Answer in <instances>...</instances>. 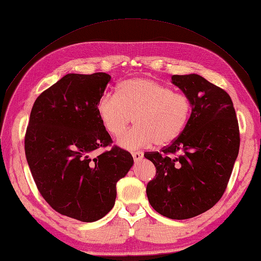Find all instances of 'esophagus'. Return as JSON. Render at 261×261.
<instances>
[{
    "instance_id": "1",
    "label": "esophagus",
    "mask_w": 261,
    "mask_h": 261,
    "mask_svg": "<svg viewBox=\"0 0 261 261\" xmlns=\"http://www.w3.org/2000/svg\"><path fill=\"white\" fill-rule=\"evenodd\" d=\"M132 156H133V158H134L135 162H139V161H142L144 154L142 151H134V152H132Z\"/></svg>"
}]
</instances>
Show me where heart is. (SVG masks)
Wrapping results in <instances>:
<instances>
[{
    "label": "heart",
    "mask_w": 261,
    "mask_h": 261,
    "mask_svg": "<svg viewBox=\"0 0 261 261\" xmlns=\"http://www.w3.org/2000/svg\"><path fill=\"white\" fill-rule=\"evenodd\" d=\"M192 112L190 99L174 93L167 85L151 79L124 82L117 94H104L97 101V113L105 129L118 136L131 121L136 126L119 136L117 143L127 150L156 144L168 145L185 128Z\"/></svg>",
    "instance_id": "b5f03b06"
}]
</instances>
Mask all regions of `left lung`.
<instances>
[{
  "mask_svg": "<svg viewBox=\"0 0 261 261\" xmlns=\"http://www.w3.org/2000/svg\"><path fill=\"white\" fill-rule=\"evenodd\" d=\"M171 83L190 99L192 113L176 141L144 155L156 167L146 194L158 214L181 220L207 212L221 198L240 138L236 112L224 90L198 74L173 75ZM177 152L178 158L169 156Z\"/></svg>",
  "mask_w": 261,
  "mask_h": 261,
  "instance_id": "8db88e82",
  "label": "left lung"
}]
</instances>
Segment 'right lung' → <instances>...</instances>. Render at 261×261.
Returning <instances> with one entry per match:
<instances>
[{
    "instance_id": "right-lung-1",
    "label": "right lung",
    "mask_w": 261,
    "mask_h": 261,
    "mask_svg": "<svg viewBox=\"0 0 261 261\" xmlns=\"http://www.w3.org/2000/svg\"><path fill=\"white\" fill-rule=\"evenodd\" d=\"M111 75L69 73L44 91L32 107L25 155L43 198L54 211L84 222L103 218L115 205L116 184L134 160L113 147L97 113Z\"/></svg>"
}]
</instances>
